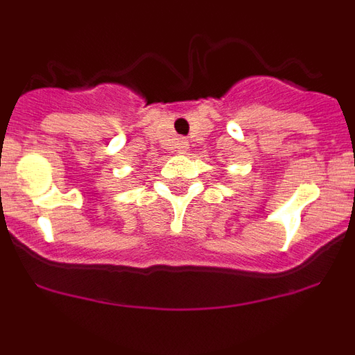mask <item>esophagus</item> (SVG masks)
I'll return each mask as SVG.
<instances>
[{"label":"esophagus","instance_id":"1","mask_svg":"<svg viewBox=\"0 0 355 355\" xmlns=\"http://www.w3.org/2000/svg\"><path fill=\"white\" fill-rule=\"evenodd\" d=\"M175 150H178L180 155L187 153V150H188V142H187V140H180V142H178V146H175Z\"/></svg>","mask_w":355,"mask_h":355}]
</instances>
